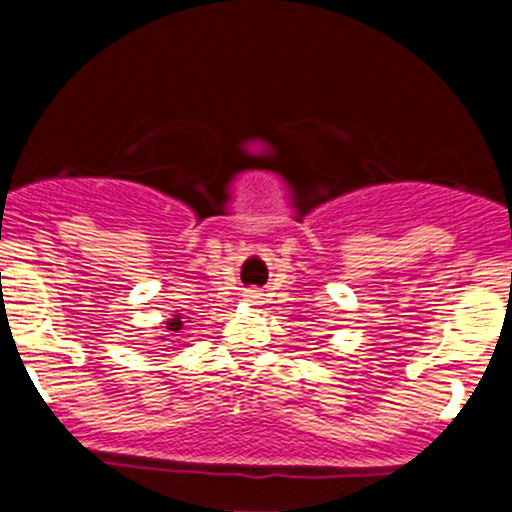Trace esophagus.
Instances as JSON below:
<instances>
[{
    "label": "esophagus",
    "mask_w": 512,
    "mask_h": 512,
    "mask_svg": "<svg viewBox=\"0 0 512 512\" xmlns=\"http://www.w3.org/2000/svg\"><path fill=\"white\" fill-rule=\"evenodd\" d=\"M245 297H247V299H250V302H255V299H257V297H260V294H257V292H255V289H252V292H247V294H245Z\"/></svg>",
    "instance_id": "esophagus-1"
}]
</instances>
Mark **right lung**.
Wrapping results in <instances>:
<instances>
[{"instance_id":"add662e5","label":"right lung","mask_w":512,"mask_h":512,"mask_svg":"<svg viewBox=\"0 0 512 512\" xmlns=\"http://www.w3.org/2000/svg\"><path fill=\"white\" fill-rule=\"evenodd\" d=\"M180 327H183V322H180V317H178V314H175V317L170 319V322H168V327H165V329H168V332H178Z\"/></svg>"}]
</instances>
